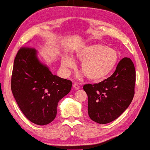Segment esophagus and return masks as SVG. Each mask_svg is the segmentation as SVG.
I'll return each instance as SVG.
<instances>
[{"instance_id":"34e87169","label":"esophagus","mask_w":150,"mask_h":150,"mask_svg":"<svg viewBox=\"0 0 150 150\" xmlns=\"http://www.w3.org/2000/svg\"><path fill=\"white\" fill-rule=\"evenodd\" d=\"M73 87H74V89H76V90H79L80 89V86L78 85L77 83H74L73 84Z\"/></svg>"}]
</instances>
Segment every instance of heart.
<instances>
[{
    "mask_svg": "<svg viewBox=\"0 0 150 150\" xmlns=\"http://www.w3.org/2000/svg\"><path fill=\"white\" fill-rule=\"evenodd\" d=\"M74 58L82 61L81 69L91 81L99 82L106 79L115 67L118 54L113 49L101 44L86 45L75 52ZM61 67L66 74L75 67L69 57H63Z\"/></svg>",
    "mask_w": 150,
    "mask_h": 150,
    "instance_id": "heart-1",
    "label": "heart"
}]
</instances>
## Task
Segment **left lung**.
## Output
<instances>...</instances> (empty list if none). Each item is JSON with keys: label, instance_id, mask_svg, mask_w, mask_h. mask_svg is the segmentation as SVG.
<instances>
[{"label": "left lung", "instance_id": "1", "mask_svg": "<svg viewBox=\"0 0 150 150\" xmlns=\"http://www.w3.org/2000/svg\"><path fill=\"white\" fill-rule=\"evenodd\" d=\"M136 71L132 60L124 57L115 71L98 84L83 86L88 96V114L93 122L110 123L119 117L130 105L134 95Z\"/></svg>", "mask_w": 150, "mask_h": 150}]
</instances>
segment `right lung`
Listing matches in <instances>:
<instances>
[{
	"mask_svg": "<svg viewBox=\"0 0 150 150\" xmlns=\"http://www.w3.org/2000/svg\"><path fill=\"white\" fill-rule=\"evenodd\" d=\"M72 83L53 75L41 62L38 51L24 47L18 50L13 62L11 91L20 109L37 125L52 122L60 100L70 91Z\"/></svg>",
	"mask_w": 150,
	"mask_h": 150,
	"instance_id": "add662e5",
	"label": "right lung"
}]
</instances>
